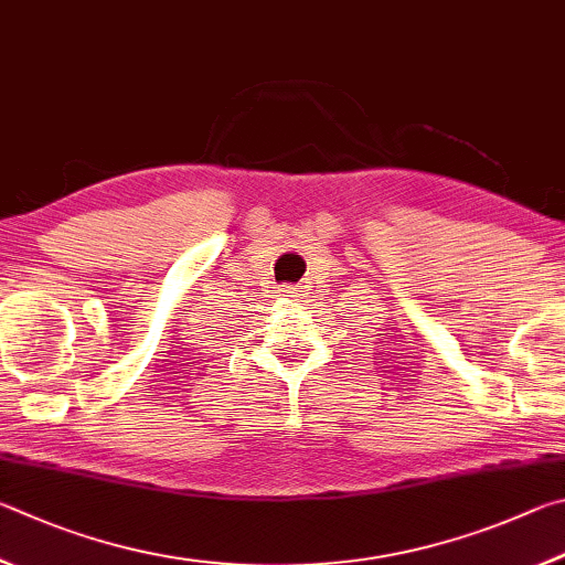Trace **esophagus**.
Instances as JSON below:
<instances>
[{
	"label": "esophagus",
	"instance_id": "34e87169",
	"mask_svg": "<svg viewBox=\"0 0 565 565\" xmlns=\"http://www.w3.org/2000/svg\"><path fill=\"white\" fill-rule=\"evenodd\" d=\"M280 292L285 295V298H298V295H300V290H298V285H282V288H280Z\"/></svg>",
	"mask_w": 565,
	"mask_h": 565
}]
</instances>
